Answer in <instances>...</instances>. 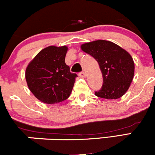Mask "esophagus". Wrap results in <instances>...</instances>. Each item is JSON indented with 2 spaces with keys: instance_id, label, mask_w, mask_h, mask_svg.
I'll list each match as a JSON object with an SVG mask.
<instances>
[{
  "instance_id": "esophagus-1",
  "label": "esophagus",
  "mask_w": 155,
  "mask_h": 155,
  "mask_svg": "<svg viewBox=\"0 0 155 155\" xmlns=\"http://www.w3.org/2000/svg\"><path fill=\"white\" fill-rule=\"evenodd\" d=\"M79 77H81V78H84L85 76H86V74H85L84 72H81L79 74Z\"/></svg>"
}]
</instances>
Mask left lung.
Here are the masks:
<instances>
[{
	"mask_svg": "<svg viewBox=\"0 0 155 155\" xmlns=\"http://www.w3.org/2000/svg\"><path fill=\"white\" fill-rule=\"evenodd\" d=\"M81 50L96 60L103 75V86L95 95L101 98L118 99L127 91L134 76L133 58L125 49L106 40L81 45Z\"/></svg>",
	"mask_w": 155,
	"mask_h": 155,
	"instance_id": "obj_1",
	"label": "left lung"
}]
</instances>
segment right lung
<instances>
[{
    "label": "right lung",
    "mask_w": 155,
    "mask_h": 155,
    "mask_svg": "<svg viewBox=\"0 0 155 155\" xmlns=\"http://www.w3.org/2000/svg\"><path fill=\"white\" fill-rule=\"evenodd\" d=\"M68 47L49 46L41 50L26 68L28 88L38 100L54 104L66 100L77 77L65 64Z\"/></svg>",
    "instance_id": "right-lung-1"
}]
</instances>
